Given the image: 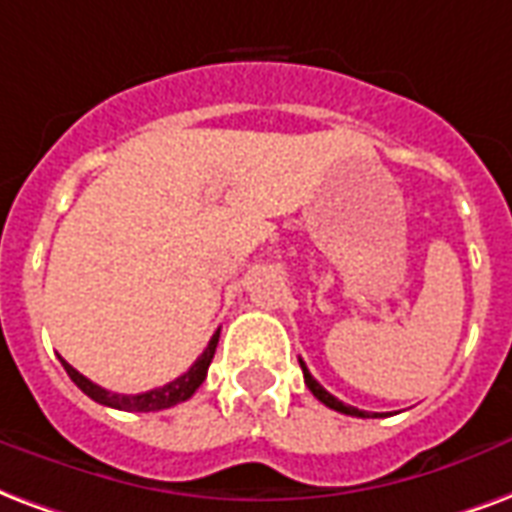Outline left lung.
<instances>
[{
	"mask_svg": "<svg viewBox=\"0 0 512 512\" xmlns=\"http://www.w3.org/2000/svg\"><path fill=\"white\" fill-rule=\"evenodd\" d=\"M298 363H301V369H304V382L306 388L314 393V399H320L325 404V407H331V410L336 412H344V415H352V418H380V412H374V415H369V412L358 410V407H350V404H344V401H339L336 396H331V393L325 391L320 382L314 380L312 374H309V369H306V363L298 358Z\"/></svg>",
	"mask_w": 512,
	"mask_h": 512,
	"instance_id": "left-lung-1",
	"label": "left lung"
}]
</instances>
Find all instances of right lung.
<instances>
[{"label":"right lung","mask_w":512,"mask_h":512,"mask_svg":"<svg viewBox=\"0 0 512 512\" xmlns=\"http://www.w3.org/2000/svg\"><path fill=\"white\" fill-rule=\"evenodd\" d=\"M217 344H219V331L211 336V342L208 347L203 350L198 361L189 366L187 372L176 377L173 382L168 385H162V388H154V391H146V393H111L100 388V385H94L92 380H86L81 372H75L70 363L62 358V366L64 372L70 374V380L81 388L89 399H94L97 404H105V407H113V410H124V412H157V410H168V407H176L181 401H187L192 393L198 391L203 380H206L208 374V366H211V358H214V352H217Z\"/></svg>","instance_id":"right-lung-1"}]
</instances>
